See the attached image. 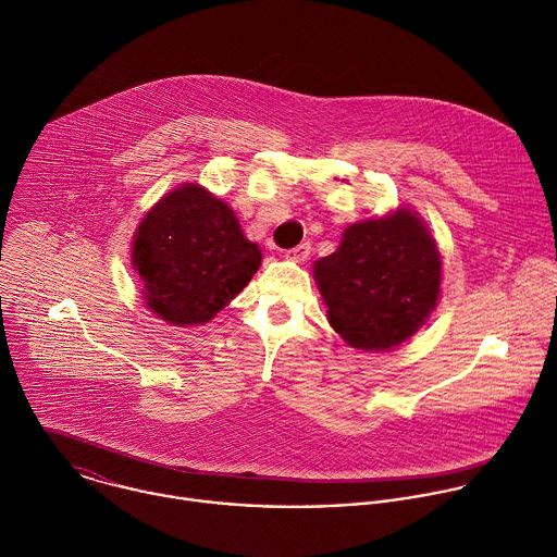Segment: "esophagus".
<instances>
[{"instance_id": "esophagus-1", "label": "esophagus", "mask_w": 557, "mask_h": 557, "mask_svg": "<svg viewBox=\"0 0 557 557\" xmlns=\"http://www.w3.org/2000/svg\"><path fill=\"white\" fill-rule=\"evenodd\" d=\"M310 251H312L310 243H301V245L288 249L284 256H286L288 260H295V262H306V260L310 258Z\"/></svg>"}]
</instances>
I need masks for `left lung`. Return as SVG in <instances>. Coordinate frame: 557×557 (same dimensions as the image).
<instances>
[{
	"label": "left lung",
	"mask_w": 557,
	"mask_h": 557,
	"mask_svg": "<svg viewBox=\"0 0 557 557\" xmlns=\"http://www.w3.org/2000/svg\"><path fill=\"white\" fill-rule=\"evenodd\" d=\"M332 327L356 349H391L430 317L441 293V253L410 210L345 230L314 264Z\"/></svg>",
	"instance_id": "8db88e82"
}]
</instances>
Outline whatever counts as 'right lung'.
Wrapping results in <instances>:
<instances>
[{
    "mask_svg": "<svg viewBox=\"0 0 557 557\" xmlns=\"http://www.w3.org/2000/svg\"><path fill=\"white\" fill-rule=\"evenodd\" d=\"M134 269L145 304L171 325H203L253 277L262 253L234 212L190 184L169 193L138 225Z\"/></svg>",
    "mask_w": 557,
    "mask_h": 557,
    "instance_id": "right-lung-1",
    "label": "right lung"
}]
</instances>
